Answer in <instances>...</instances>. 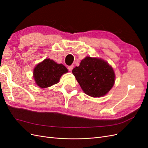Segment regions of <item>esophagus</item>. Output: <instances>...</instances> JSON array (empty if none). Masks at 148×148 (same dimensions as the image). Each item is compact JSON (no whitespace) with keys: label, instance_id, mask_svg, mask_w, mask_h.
I'll use <instances>...</instances> for the list:
<instances>
[{"label":"esophagus","instance_id":"1","mask_svg":"<svg viewBox=\"0 0 148 148\" xmlns=\"http://www.w3.org/2000/svg\"><path fill=\"white\" fill-rule=\"evenodd\" d=\"M73 65H70L68 66V69L69 71H71L73 70Z\"/></svg>","mask_w":148,"mask_h":148}]
</instances>
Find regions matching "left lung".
Masks as SVG:
<instances>
[{"label":"left lung","mask_w":148,"mask_h":148,"mask_svg":"<svg viewBox=\"0 0 148 148\" xmlns=\"http://www.w3.org/2000/svg\"><path fill=\"white\" fill-rule=\"evenodd\" d=\"M72 73L83 92L92 97L106 95L115 83L113 68L100 58L86 57Z\"/></svg>","instance_id":"left-lung-1"}]
</instances>
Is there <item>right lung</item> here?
Masks as SVG:
<instances>
[{
	"label": "right lung",
	"mask_w": 148,
	"mask_h": 148,
	"mask_svg": "<svg viewBox=\"0 0 148 148\" xmlns=\"http://www.w3.org/2000/svg\"><path fill=\"white\" fill-rule=\"evenodd\" d=\"M68 69L61 64L46 59L34 67L33 77L36 84L41 88H46L59 83L62 75Z\"/></svg>",
	"instance_id": "1"
}]
</instances>
